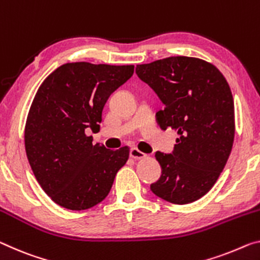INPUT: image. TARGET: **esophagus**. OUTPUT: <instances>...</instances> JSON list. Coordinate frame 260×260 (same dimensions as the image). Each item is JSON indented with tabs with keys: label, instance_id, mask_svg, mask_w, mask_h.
Wrapping results in <instances>:
<instances>
[{
	"label": "esophagus",
	"instance_id": "obj_1",
	"mask_svg": "<svg viewBox=\"0 0 260 260\" xmlns=\"http://www.w3.org/2000/svg\"><path fill=\"white\" fill-rule=\"evenodd\" d=\"M130 155L131 158L134 159H143V158H146V154L142 152V151H139L137 147H134V149H131L130 151Z\"/></svg>",
	"mask_w": 260,
	"mask_h": 260
}]
</instances>
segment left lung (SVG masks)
<instances>
[{
  "label": "left lung",
  "mask_w": 260,
  "mask_h": 260,
  "mask_svg": "<svg viewBox=\"0 0 260 260\" xmlns=\"http://www.w3.org/2000/svg\"><path fill=\"white\" fill-rule=\"evenodd\" d=\"M136 73L165 106L155 114L158 124L179 135L173 152H155L162 171L151 190L174 205L197 201L217 181L233 149L230 87L213 63L183 55L137 65Z\"/></svg>",
  "instance_id": "8db88e82"
}]
</instances>
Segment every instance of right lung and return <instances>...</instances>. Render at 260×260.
<instances>
[{
    "label": "right lung",
    "instance_id": "obj_1",
    "mask_svg": "<svg viewBox=\"0 0 260 260\" xmlns=\"http://www.w3.org/2000/svg\"><path fill=\"white\" fill-rule=\"evenodd\" d=\"M134 65L67 62L44 80L27 114L24 143L43 190L57 205L85 210L109 194L130 147L93 144L108 98L134 74Z\"/></svg>",
    "mask_w": 260,
    "mask_h": 260
}]
</instances>
